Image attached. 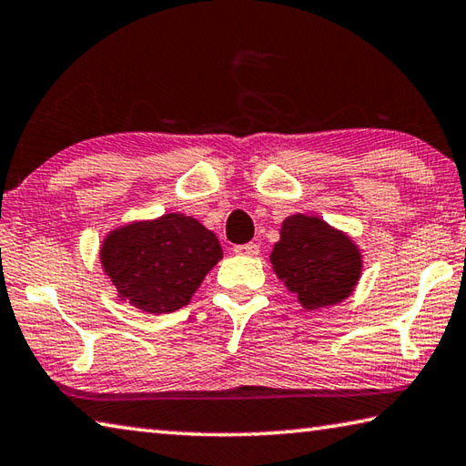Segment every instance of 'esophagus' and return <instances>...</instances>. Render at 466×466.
I'll use <instances>...</instances> for the list:
<instances>
[{
    "instance_id": "34e87169",
    "label": "esophagus",
    "mask_w": 466,
    "mask_h": 466,
    "mask_svg": "<svg viewBox=\"0 0 466 466\" xmlns=\"http://www.w3.org/2000/svg\"><path fill=\"white\" fill-rule=\"evenodd\" d=\"M236 255H242V257H257L258 255V244L257 242H247V244H238V247L234 248Z\"/></svg>"
}]
</instances>
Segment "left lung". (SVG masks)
Returning <instances> with one entry per match:
<instances>
[{
  "label": "left lung",
  "instance_id": "left-lung-1",
  "mask_svg": "<svg viewBox=\"0 0 466 466\" xmlns=\"http://www.w3.org/2000/svg\"><path fill=\"white\" fill-rule=\"evenodd\" d=\"M269 261L304 310L341 304L356 291L364 269V255L350 234L304 214L283 219Z\"/></svg>",
  "mask_w": 466,
  "mask_h": 466
}]
</instances>
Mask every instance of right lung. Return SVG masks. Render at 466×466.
I'll list each match as a JSON object with an SVG mask.
<instances>
[{
  "mask_svg": "<svg viewBox=\"0 0 466 466\" xmlns=\"http://www.w3.org/2000/svg\"><path fill=\"white\" fill-rule=\"evenodd\" d=\"M222 257L218 236L178 211L115 226L98 252L116 298L146 314L183 309Z\"/></svg>",
  "mask_w": 466,
  "mask_h": 466,
  "instance_id": "1",
  "label": "right lung"
}]
</instances>
